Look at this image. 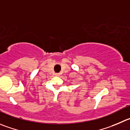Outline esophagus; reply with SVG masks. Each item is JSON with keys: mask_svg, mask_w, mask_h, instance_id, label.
Returning a JSON list of instances; mask_svg holds the SVG:
<instances>
[{"mask_svg": "<svg viewBox=\"0 0 130 130\" xmlns=\"http://www.w3.org/2000/svg\"><path fill=\"white\" fill-rule=\"evenodd\" d=\"M55 75H56V76H59V73H56V74H55Z\"/></svg>", "mask_w": 130, "mask_h": 130, "instance_id": "34e87169", "label": "esophagus"}]
</instances>
